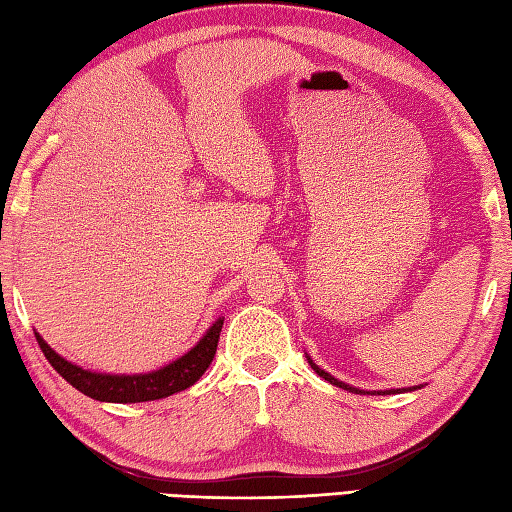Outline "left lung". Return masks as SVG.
I'll return each mask as SVG.
<instances>
[{
	"mask_svg": "<svg viewBox=\"0 0 512 512\" xmlns=\"http://www.w3.org/2000/svg\"><path fill=\"white\" fill-rule=\"evenodd\" d=\"M308 363L312 365V369H314V372H317L321 378H325V380H330V383L332 385H336V387H341V389H345V391H352V394H369V391H363V389H356V387H350V385H345V383H341V380H336V378H332L328 372H323V369L321 367H317V365H314L312 361H310V358H308ZM398 391L400 389H389V391H380V394H398ZM407 391V389H405Z\"/></svg>",
	"mask_w": 512,
	"mask_h": 512,
	"instance_id": "left-lung-1",
	"label": "left lung"
}]
</instances>
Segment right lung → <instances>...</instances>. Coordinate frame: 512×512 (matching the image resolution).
I'll return each mask as SVG.
<instances>
[{
    "label": "right lung",
    "instance_id": "add662e5",
    "mask_svg": "<svg viewBox=\"0 0 512 512\" xmlns=\"http://www.w3.org/2000/svg\"><path fill=\"white\" fill-rule=\"evenodd\" d=\"M222 323L224 319H217L209 328V332L202 336L200 343L195 345L191 352L178 358V361L158 369V372L134 374V376H112V374L88 372V369L72 365L65 361V358H61L46 341L41 339L39 334L35 336L43 356L48 358V363L57 369V374L68 380L74 389H79L81 394L101 402H147V400H158V398H167L171 394H178V391L198 383L200 376L206 372V367L211 365L213 356L217 352Z\"/></svg>",
    "mask_w": 512,
    "mask_h": 512
}]
</instances>
